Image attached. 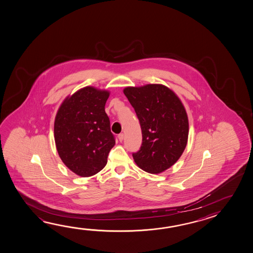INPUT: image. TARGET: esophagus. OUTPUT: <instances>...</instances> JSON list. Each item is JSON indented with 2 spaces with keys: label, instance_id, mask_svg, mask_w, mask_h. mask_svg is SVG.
<instances>
[{
  "label": "esophagus",
  "instance_id": "esophagus-1",
  "mask_svg": "<svg viewBox=\"0 0 253 253\" xmlns=\"http://www.w3.org/2000/svg\"><path fill=\"white\" fill-rule=\"evenodd\" d=\"M118 138H119V141L122 142L124 140V138H125V135H124V133H121L118 135Z\"/></svg>",
  "mask_w": 253,
  "mask_h": 253
}]
</instances>
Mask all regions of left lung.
<instances>
[{
    "label": "left lung",
    "mask_w": 253,
    "mask_h": 253,
    "mask_svg": "<svg viewBox=\"0 0 253 253\" xmlns=\"http://www.w3.org/2000/svg\"><path fill=\"white\" fill-rule=\"evenodd\" d=\"M124 93L141 127V146L133 153L134 161L146 172H163L179 159L186 148L189 128L185 107L164 85L127 87Z\"/></svg>",
    "instance_id": "obj_1"
}]
</instances>
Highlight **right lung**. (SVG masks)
<instances>
[{
    "instance_id": "obj_1",
    "label": "right lung",
    "mask_w": 253,
    "mask_h": 253,
    "mask_svg": "<svg viewBox=\"0 0 253 253\" xmlns=\"http://www.w3.org/2000/svg\"><path fill=\"white\" fill-rule=\"evenodd\" d=\"M108 97L107 90L85 87L64 100L55 118L58 155L67 168L81 177L99 172L116 144L105 111Z\"/></svg>"
}]
</instances>
